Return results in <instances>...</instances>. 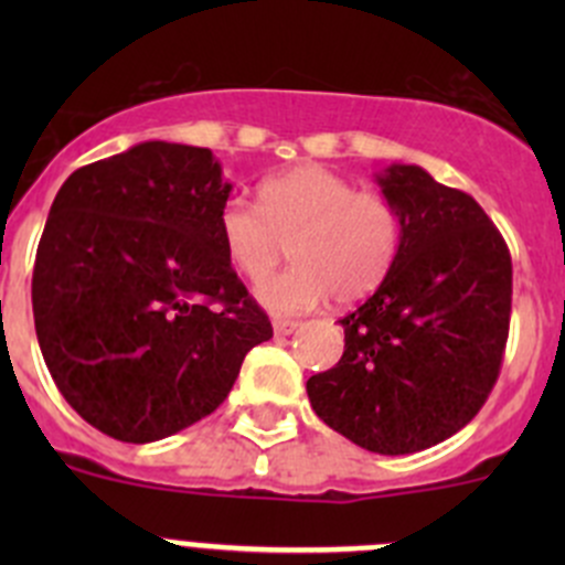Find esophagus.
Returning a JSON list of instances; mask_svg holds the SVG:
<instances>
[{
  "label": "esophagus",
  "mask_w": 565,
  "mask_h": 565,
  "mask_svg": "<svg viewBox=\"0 0 565 565\" xmlns=\"http://www.w3.org/2000/svg\"><path fill=\"white\" fill-rule=\"evenodd\" d=\"M273 330H276L278 335H289V333H295V330H298V322H295V319L276 317V319H273Z\"/></svg>",
  "instance_id": "1"
}]
</instances>
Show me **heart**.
Masks as SVG:
<instances>
[{"mask_svg":"<svg viewBox=\"0 0 565 565\" xmlns=\"http://www.w3.org/2000/svg\"><path fill=\"white\" fill-rule=\"evenodd\" d=\"M215 226L230 262L250 281H262L289 246L295 267L256 289L278 315L309 311L330 295L335 303L369 298L402 243V218L388 196L358 191L355 182L317 163L265 177L259 207L226 199Z\"/></svg>","mask_w":565,"mask_h":565,"instance_id":"obj_1","label":"heart"}]
</instances>
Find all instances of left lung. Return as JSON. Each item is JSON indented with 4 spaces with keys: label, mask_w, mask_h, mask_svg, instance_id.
<instances>
[{
    "label": "left lung",
    "mask_w": 565,
    "mask_h": 565,
    "mask_svg": "<svg viewBox=\"0 0 565 565\" xmlns=\"http://www.w3.org/2000/svg\"><path fill=\"white\" fill-rule=\"evenodd\" d=\"M377 182L402 218L398 254L377 292L339 319L344 355L306 391L330 429L398 457L457 435L498 383L511 254L470 193L404 163Z\"/></svg>",
    "instance_id": "1"
}]
</instances>
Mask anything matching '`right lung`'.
<instances>
[{
  "label": "right lung",
  "instance_id": "1",
  "mask_svg": "<svg viewBox=\"0 0 565 565\" xmlns=\"http://www.w3.org/2000/svg\"><path fill=\"white\" fill-rule=\"evenodd\" d=\"M230 191L207 147L145 141L76 169L51 204L32 273L40 352L114 440L202 420L273 335L221 246Z\"/></svg>",
  "mask_w": 565,
  "mask_h": 565
}]
</instances>
